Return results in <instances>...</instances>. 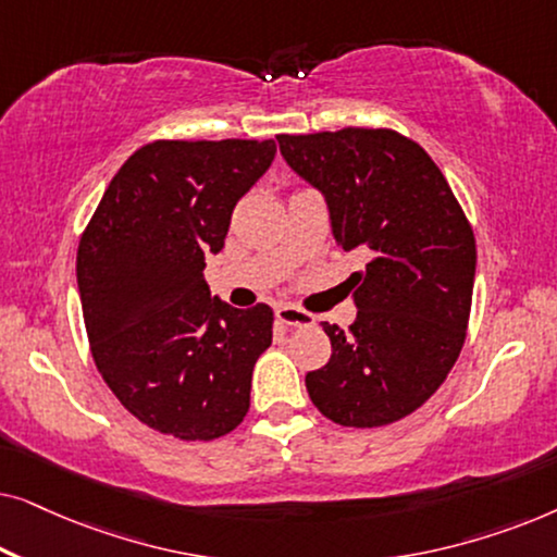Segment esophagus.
Masks as SVG:
<instances>
[{
  "label": "esophagus",
  "instance_id": "1",
  "mask_svg": "<svg viewBox=\"0 0 557 557\" xmlns=\"http://www.w3.org/2000/svg\"><path fill=\"white\" fill-rule=\"evenodd\" d=\"M276 319L281 324L286 326H309L314 324V317L309 314V311H304L299 307H292V304H281L276 309Z\"/></svg>",
  "mask_w": 557,
  "mask_h": 557
}]
</instances>
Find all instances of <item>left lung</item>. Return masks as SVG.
I'll use <instances>...</instances> for the list:
<instances>
[{"instance_id":"8db88e82","label":"left lung","mask_w":557,"mask_h":557,"mask_svg":"<svg viewBox=\"0 0 557 557\" xmlns=\"http://www.w3.org/2000/svg\"><path fill=\"white\" fill-rule=\"evenodd\" d=\"M276 139L324 195L337 246L368 258L347 278L355 322L322 324L332 357L307 372L309 398L339 425L400 421L438 391L467 339L474 231L436 162L393 128Z\"/></svg>"}]
</instances>
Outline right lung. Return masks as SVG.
Listing matches in <instances>:
<instances>
[{
    "label": "right lung",
    "instance_id": "obj_1",
    "mask_svg": "<svg viewBox=\"0 0 557 557\" xmlns=\"http://www.w3.org/2000/svg\"><path fill=\"white\" fill-rule=\"evenodd\" d=\"M276 141H151L106 187L78 246L90 352L128 413L182 441H212L248 413L273 311L210 296L233 208L263 177Z\"/></svg>",
    "mask_w": 557,
    "mask_h": 557
}]
</instances>
